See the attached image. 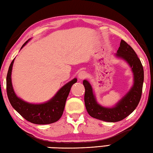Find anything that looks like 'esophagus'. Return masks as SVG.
<instances>
[{"label": "esophagus", "instance_id": "34e87169", "mask_svg": "<svg viewBox=\"0 0 153 153\" xmlns=\"http://www.w3.org/2000/svg\"><path fill=\"white\" fill-rule=\"evenodd\" d=\"M87 77V73L85 71L80 72L78 74V78L79 80H83Z\"/></svg>", "mask_w": 153, "mask_h": 153}]
</instances>
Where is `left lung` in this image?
Instances as JSON below:
<instances>
[{
    "label": "left lung",
    "mask_w": 153,
    "mask_h": 153,
    "mask_svg": "<svg viewBox=\"0 0 153 153\" xmlns=\"http://www.w3.org/2000/svg\"><path fill=\"white\" fill-rule=\"evenodd\" d=\"M115 56L124 60L133 74V85L116 105L111 108L100 105L89 82L84 80L82 82L85 89V104L88 114L95 119L108 122L121 121L134 111L140 100L144 82V70L140 59L132 47L124 40H121Z\"/></svg>",
    "instance_id": "1"
}]
</instances>
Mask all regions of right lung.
Listing matches in <instances>:
<instances>
[{
    "label": "right lung",
    "instance_id": "1",
    "mask_svg": "<svg viewBox=\"0 0 153 153\" xmlns=\"http://www.w3.org/2000/svg\"><path fill=\"white\" fill-rule=\"evenodd\" d=\"M27 40L21 50L27 44ZM14 58L9 66L7 76V92L10 104L13 108L26 120L36 124H49L57 122L62 116L66 99L72 85L76 82L74 78L62 87L56 95L50 100L42 103H31L27 102L16 95L13 89L11 74Z\"/></svg>",
    "mask_w": 153,
    "mask_h": 153
}]
</instances>
